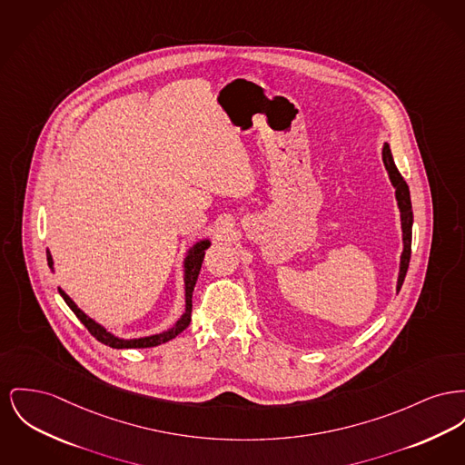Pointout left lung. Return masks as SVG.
I'll return each mask as SVG.
<instances>
[{"label": "left lung", "mask_w": 465, "mask_h": 465, "mask_svg": "<svg viewBox=\"0 0 465 465\" xmlns=\"http://www.w3.org/2000/svg\"><path fill=\"white\" fill-rule=\"evenodd\" d=\"M382 163L388 170V177L391 181V186L395 188V198L401 211V228H402V254H401V265H399V277H397V292H401L404 277L408 272L411 260V237H412V207H411L410 188L397 170L390 145L384 142L382 145Z\"/></svg>", "instance_id": "obj_1"}]
</instances>
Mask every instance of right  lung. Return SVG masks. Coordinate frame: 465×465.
Instances as JSON below:
<instances>
[{"label": "right lung", "instance_id": "1", "mask_svg": "<svg viewBox=\"0 0 465 465\" xmlns=\"http://www.w3.org/2000/svg\"><path fill=\"white\" fill-rule=\"evenodd\" d=\"M211 246V239H202L198 242H194L184 254V262H183V269H184V312L181 314V318L172 325L170 328H166L160 333H153V335H143V337H137V339H123V337H117L114 335L112 331H109L107 328L100 323H96L93 318H89L83 309L77 307V303L72 301L61 288H57L59 295L63 297V301L66 302V305L74 311V314L83 322L84 327L87 328L91 331L93 337H96L100 342H104L105 346L110 348H115V350H140V348H154V346H160L163 342L172 341L173 337H177L183 330L190 327V322H192V297L193 290H194V284H196V279H198V273L202 269V262H203V256H205V249ZM47 263L51 267V271L54 272V260H53V254L49 252L47 249Z\"/></svg>", "mask_w": 465, "mask_h": 465}]
</instances>
